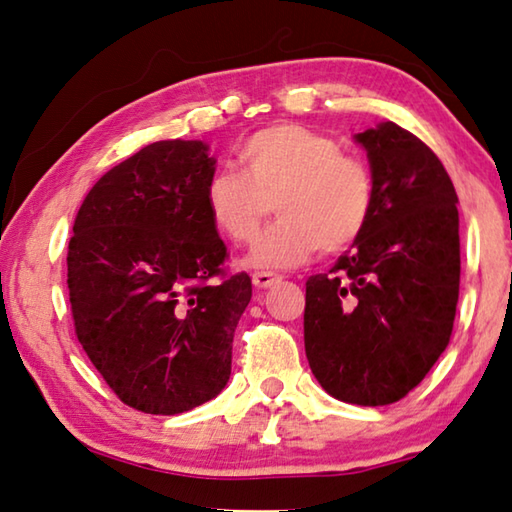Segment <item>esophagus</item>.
<instances>
[{
    "label": "esophagus",
    "mask_w": 512,
    "mask_h": 512,
    "mask_svg": "<svg viewBox=\"0 0 512 512\" xmlns=\"http://www.w3.org/2000/svg\"><path fill=\"white\" fill-rule=\"evenodd\" d=\"M280 280H282V277L277 275V273H268V271H257V273H253V284H255L257 288H271L273 284H277Z\"/></svg>",
    "instance_id": "34e87169"
}]
</instances>
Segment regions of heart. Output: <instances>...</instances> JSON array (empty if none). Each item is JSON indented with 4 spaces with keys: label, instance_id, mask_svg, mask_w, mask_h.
<instances>
[{
    "label": "heart",
    "instance_id": "obj_1",
    "mask_svg": "<svg viewBox=\"0 0 512 512\" xmlns=\"http://www.w3.org/2000/svg\"><path fill=\"white\" fill-rule=\"evenodd\" d=\"M241 170H217L206 183L212 224L237 244L257 235L268 212L280 219L250 248L246 266L293 268L318 250L338 253L365 230L374 183L333 138L302 125H275L248 138Z\"/></svg>",
    "mask_w": 512,
    "mask_h": 512
}]
</instances>
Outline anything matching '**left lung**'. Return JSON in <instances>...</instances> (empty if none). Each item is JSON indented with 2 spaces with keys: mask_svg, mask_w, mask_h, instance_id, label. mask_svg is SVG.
Segmentation results:
<instances>
[{
  "mask_svg": "<svg viewBox=\"0 0 512 512\" xmlns=\"http://www.w3.org/2000/svg\"><path fill=\"white\" fill-rule=\"evenodd\" d=\"M353 141L367 152L374 203L351 250L306 282L304 349L324 392L378 407L410 394L450 342L459 199L436 154L392 120Z\"/></svg>",
  "mask_w": 512,
  "mask_h": 512,
  "instance_id": "left-lung-1",
  "label": "left lung"
}]
</instances>
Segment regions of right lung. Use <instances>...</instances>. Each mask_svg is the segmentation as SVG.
Listing matches in <instances>:
<instances>
[{
	"label": "right lung",
	"instance_id": "1",
	"mask_svg": "<svg viewBox=\"0 0 512 512\" xmlns=\"http://www.w3.org/2000/svg\"><path fill=\"white\" fill-rule=\"evenodd\" d=\"M203 141H159L102 176L78 210L69 300L89 360L125 405L181 414L226 387L232 336L253 297L224 282L226 246L206 208L215 156Z\"/></svg>",
	"mask_w": 512,
	"mask_h": 512
}]
</instances>
